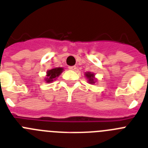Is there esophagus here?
Segmentation results:
<instances>
[{"label":"esophagus","mask_w":148,"mask_h":148,"mask_svg":"<svg viewBox=\"0 0 148 148\" xmlns=\"http://www.w3.org/2000/svg\"><path fill=\"white\" fill-rule=\"evenodd\" d=\"M69 69L71 70H76V66H69Z\"/></svg>","instance_id":"obj_1"}]
</instances>
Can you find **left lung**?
Listing matches in <instances>:
<instances>
[{
  "mask_svg": "<svg viewBox=\"0 0 148 148\" xmlns=\"http://www.w3.org/2000/svg\"><path fill=\"white\" fill-rule=\"evenodd\" d=\"M85 76L87 77V80H88V82L90 84H95V75L93 73H90V72H87V73H85Z\"/></svg>",
  "mask_w": 148,
  "mask_h": 148,
  "instance_id": "8db88e82",
  "label": "left lung"
}]
</instances>
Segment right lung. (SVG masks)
<instances>
[{"mask_svg":"<svg viewBox=\"0 0 148 148\" xmlns=\"http://www.w3.org/2000/svg\"><path fill=\"white\" fill-rule=\"evenodd\" d=\"M64 69L62 67H56L53 68L52 70H47V78H45V81L47 83H50V82H53L56 80V78L60 75L61 73L63 72Z\"/></svg>","mask_w":148,"mask_h":148,"instance_id":"obj_1","label":"right lung"}]
</instances>
